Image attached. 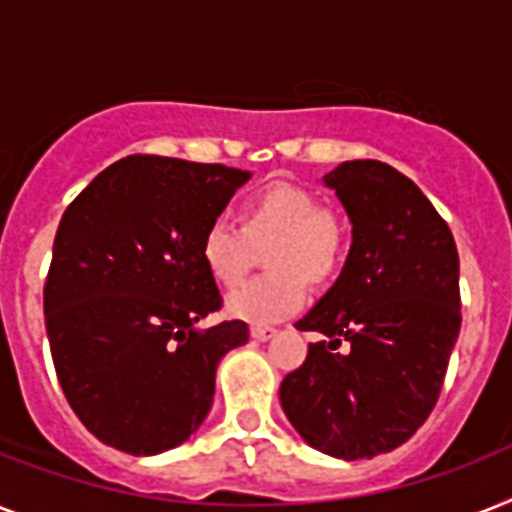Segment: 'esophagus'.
<instances>
[{
    "instance_id": "34e87169",
    "label": "esophagus",
    "mask_w": 512,
    "mask_h": 512,
    "mask_svg": "<svg viewBox=\"0 0 512 512\" xmlns=\"http://www.w3.org/2000/svg\"><path fill=\"white\" fill-rule=\"evenodd\" d=\"M249 334H252V339H255V342H270V339L276 336V328L252 326V328H249Z\"/></svg>"
}]
</instances>
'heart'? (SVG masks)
Here are the masks:
<instances>
[{"label":"heart","mask_w":512,"mask_h":512,"mask_svg":"<svg viewBox=\"0 0 512 512\" xmlns=\"http://www.w3.org/2000/svg\"><path fill=\"white\" fill-rule=\"evenodd\" d=\"M276 239L270 249L273 273L257 276L228 297V313L247 323H276L299 313L310 297V278L326 281L344 255V226L323 210L313 191L273 184L244 207V226L215 218L202 234V263L223 286L247 276L255 242Z\"/></svg>","instance_id":"obj_1"}]
</instances>
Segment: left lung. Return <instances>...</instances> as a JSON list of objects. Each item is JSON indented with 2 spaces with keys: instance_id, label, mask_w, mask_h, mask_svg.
<instances>
[{
  "instance_id": "left-lung-1",
  "label": "left lung",
  "mask_w": 512,
  "mask_h": 512,
  "mask_svg": "<svg viewBox=\"0 0 512 512\" xmlns=\"http://www.w3.org/2000/svg\"><path fill=\"white\" fill-rule=\"evenodd\" d=\"M323 184L352 244L334 286L294 323L323 339L278 397L313 450L376 458L421 429L442 392L460 334L458 249L423 191L386 162H342Z\"/></svg>"
}]
</instances>
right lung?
<instances>
[{"label": "right lung", "mask_w": 512, "mask_h": 512, "mask_svg": "<svg viewBox=\"0 0 512 512\" xmlns=\"http://www.w3.org/2000/svg\"><path fill=\"white\" fill-rule=\"evenodd\" d=\"M249 170L134 155L112 162L65 210L44 286L54 371L99 442L147 458L205 423L223 355L244 321L202 328L220 307L202 234Z\"/></svg>", "instance_id": "add662e5"}]
</instances>
